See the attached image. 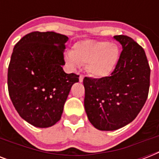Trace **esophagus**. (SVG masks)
<instances>
[{"mask_svg": "<svg viewBox=\"0 0 159 159\" xmlns=\"http://www.w3.org/2000/svg\"><path fill=\"white\" fill-rule=\"evenodd\" d=\"M83 78H84V76H83V75H80V76H79V82H83Z\"/></svg>", "mask_w": 159, "mask_h": 159, "instance_id": "esophagus-1", "label": "esophagus"}]
</instances>
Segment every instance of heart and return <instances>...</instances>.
<instances>
[{"instance_id": "1", "label": "heart", "mask_w": 159, "mask_h": 159, "mask_svg": "<svg viewBox=\"0 0 159 159\" xmlns=\"http://www.w3.org/2000/svg\"><path fill=\"white\" fill-rule=\"evenodd\" d=\"M120 57V50L115 43L108 41L92 39L78 41L72 45L71 53L64 59L72 68L86 65L87 72L92 77H108L115 69Z\"/></svg>"}]
</instances>
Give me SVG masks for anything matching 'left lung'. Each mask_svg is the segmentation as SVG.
Here are the masks:
<instances>
[{
    "instance_id": "8db88e82",
    "label": "left lung",
    "mask_w": 159,
    "mask_h": 159,
    "mask_svg": "<svg viewBox=\"0 0 159 159\" xmlns=\"http://www.w3.org/2000/svg\"><path fill=\"white\" fill-rule=\"evenodd\" d=\"M114 39L123 50L111 76L83 79L85 111L99 130H116L132 122L145 104L149 90L150 67L143 48L128 36Z\"/></svg>"
}]
</instances>
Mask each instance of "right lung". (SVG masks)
<instances>
[{
	"label": "right lung",
	"mask_w": 159,
	"mask_h": 159,
	"mask_svg": "<svg viewBox=\"0 0 159 159\" xmlns=\"http://www.w3.org/2000/svg\"><path fill=\"white\" fill-rule=\"evenodd\" d=\"M68 40L55 32H32L16 43L8 67L9 95L22 119L48 128L62 116L71 87L78 75L67 74L63 51Z\"/></svg>",
	"instance_id": "add662e5"
}]
</instances>
